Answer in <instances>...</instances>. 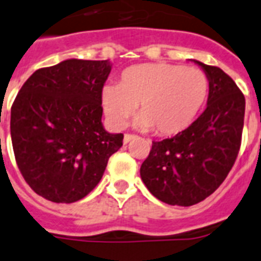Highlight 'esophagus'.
Wrapping results in <instances>:
<instances>
[{"label": "esophagus", "mask_w": 261, "mask_h": 261, "mask_svg": "<svg viewBox=\"0 0 261 261\" xmlns=\"http://www.w3.org/2000/svg\"><path fill=\"white\" fill-rule=\"evenodd\" d=\"M137 138V135H131V134H126L123 138V143H128V142H131L133 139H135Z\"/></svg>", "instance_id": "34e87169"}]
</instances>
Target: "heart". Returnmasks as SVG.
<instances>
[{
    "instance_id": "1",
    "label": "heart",
    "mask_w": 261,
    "mask_h": 261,
    "mask_svg": "<svg viewBox=\"0 0 261 261\" xmlns=\"http://www.w3.org/2000/svg\"><path fill=\"white\" fill-rule=\"evenodd\" d=\"M209 82L204 72L167 63H143L124 69L118 86L101 88L103 112L114 128H123L138 106L135 126L175 135L192 124L206 99Z\"/></svg>"
}]
</instances>
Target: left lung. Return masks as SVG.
I'll return each instance as SVG.
<instances>
[{
    "mask_svg": "<svg viewBox=\"0 0 261 261\" xmlns=\"http://www.w3.org/2000/svg\"><path fill=\"white\" fill-rule=\"evenodd\" d=\"M209 82L206 109L186 130L152 142L141 178L152 196L169 205L192 206L221 185L233 166L244 126L245 99L219 67L193 60Z\"/></svg>",
    "mask_w": 261,
    "mask_h": 261,
    "instance_id": "8db88e82",
    "label": "left lung"
}]
</instances>
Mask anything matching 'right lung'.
<instances>
[{
    "label": "right lung",
    "instance_id": "add662e5",
    "mask_svg": "<svg viewBox=\"0 0 261 261\" xmlns=\"http://www.w3.org/2000/svg\"><path fill=\"white\" fill-rule=\"evenodd\" d=\"M111 68L110 60L68 59L37 69L17 95L10 111L17 166L46 200H82L123 145V134L101 123L100 94Z\"/></svg>",
    "mask_w": 261,
    "mask_h": 261
}]
</instances>
